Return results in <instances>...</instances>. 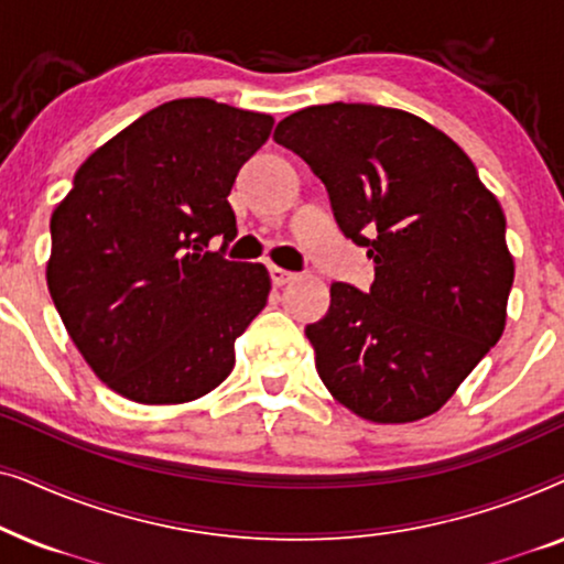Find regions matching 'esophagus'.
Returning a JSON list of instances; mask_svg holds the SVG:
<instances>
[{"instance_id": "obj_1", "label": "esophagus", "mask_w": 564, "mask_h": 564, "mask_svg": "<svg viewBox=\"0 0 564 564\" xmlns=\"http://www.w3.org/2000/svg\"><path fill=\"white\" fill-rule=\"evenodd\" d=\"M269 276H272V284L274 288H282V284H288V282H292L295 280V272H288V269H282V267H269Z\"/></svg>"}]
</instances>
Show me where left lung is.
Wrapping results in <instances>:
<instances>
[{"label": "left lung", "mask_w": 564, "mask_h": 564, "mask_svg": "<svg viewBox=\"0 0 564 564\" xmlns=\"http://www.w3.org/2000/svg\"><path fill=\"white\" fill-rule=\"evenodd\" d=\"M274 141L326 184L338 226L367 246L375 284H330L305 328L338 403L372 423L436 413L506 328V215L449 135L395 107L313 105Z\"/></svg>", "instance_id": "1"}]
</instances>
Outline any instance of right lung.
I'll return each mask as SVG.
<instances>
[{
    "instance_id": "1",
    "label": "right lung",
    "mask_w": 564,
    "mask_h": 564,
    "mask_svg": "<svg viewBox=\"0 0 564 564\" xmlns=\"http://www.w3.org/2000/svg\"><path fill=\"white\" fill-rule=\"evenodd\" d=\"M272 126L215 99H172L76 169L51 215L45 280L74 346L118 395L189 403L234 369L272 280L205 246L236 238L228 195Z\"/></svg>"
}]
</instances>
